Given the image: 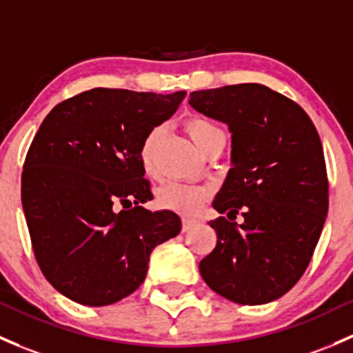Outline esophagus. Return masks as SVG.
Wrapping results in <instances>:
<instances>
[{
    "label": "esophagus",
    "instance_id": "obj_1",
    "mask_svg": "<svg viewBox=\"0 0 353 353\" xmlns=\"http://www.w3.org/2000/svg\"><path fill=\"white\" fill-rule=\"evenodd\" d=\"M196 225V220L194 218H183V232H188V230H191L192 226Z\"/></svg>",
    "mask_w": 353,
    "mask_h": 353
}]
</instances>
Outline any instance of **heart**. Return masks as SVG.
Returning a JSON list of instances; mask_svg holds the SVG:
<instances>
[{"label": "heart", "mask_w": 353, "mask_h": 353, "mask_svg": "<svg viewBox=\"0 0 353 353\" xmlns=\"http://www.w3.org/2000/svg\"><path fill=\"white\" fill-rule=\"evenodd\" d=\"M186 130L194 142V145L203 150L208 143L213 142L214 139L225 137L221 128L218 127L214 121L208 120V118L196 117L186 123ZM159 135H161V128H154L143 140L142 148H140V159H142L143 169L150 170V154L154 143L157 142ZM208 198V189L186 186V184L170 183L165 184L164 188L159 189L157 192V205L159 208L167 211H174L179 214H196L205 205Z\"/></svg>", "instance_id": "obj_1"}]
</instances>
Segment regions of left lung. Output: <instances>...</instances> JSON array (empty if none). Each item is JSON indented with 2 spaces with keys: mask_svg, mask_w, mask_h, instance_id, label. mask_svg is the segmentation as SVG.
Returning <instances> with one entry per match:
<instances>
[{
  "mask_svg": "<svg viewBox=\"0 0 353 353\" xmlns=\"http://www.w3.org/2000/svg\"><path fill=\"white\" fill-rule=\"evenodd\" d=\"M189 105L232 133V169L213 201L228 218L210 221L218 240L201 277L233 303L274 301L301 279L328 213L320 135L298 103L264 84L194 91Z\"/></svg>",
  "mask_w": 353,
  "mask_h": 353,
  "instance_id": "8db88e82",
  "label": "left lung"
}]
</instances>
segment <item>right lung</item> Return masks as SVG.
Returning a JSON list of instances; mask_svg holds the SVG:
<instances>
[{
  "mask_svg": "<svg viewBox=\"0 0 353 353\" xmlns=\"http://www.w3.org/2000/svg\"><path fill=\"white\" fill-rule=\"evenodd\" d=\"M184 98L94 88L40 125L21 205L40 270L65 298L86 306L127 298L145 279L152 250L181 232L174 211L142 206L154 196L140 148Z\"/></svg>",
  "mask_w": 353,
  "mask_h": 353,
  "instance_id": "obj_1",
  "label": "right lung"
}]
</instances>
